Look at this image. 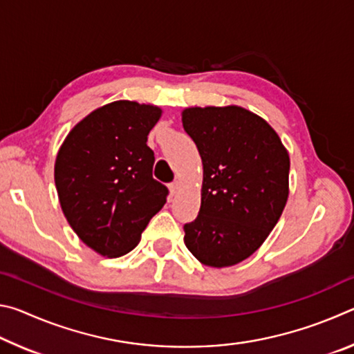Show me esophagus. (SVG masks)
Segmentation results:
<instances>
[{"label": "esophagus", "instance_id": "1", "mask_svg": "<svg viewBox=\"0 0 354 354\" xmlns=\"http://www.w3.org/2000/svg\"><path fill=\"white\" fill-rule=\"evenodd\" d=\"M179 187H181V184H179V181H175V183H171V184L169 185L171 196H175V195L178 194V192H179Z\"/></svg>", "mask_w": 354, "mask_h": 354}]
</instances>
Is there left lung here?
I'll return each mask as SVG.
<instances>
[{"label":"left lung","mask_w":354,"mask_h":354,"mask_svg":"<svg viewBox=\"0 0 354 354\" xmlns=\"http://www.w3.org/2000/svg\"><path fill=\"white\" fill-rule=\"evenodd\" d=\"M181 115L203 162L200 212L184 225V243L207 267L236 266L284 211L289 153L266 120L241 106L185 107Z\"/></svg>","instance_id":"8db88e82"}]
</instances>
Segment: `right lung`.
<instances>
[{"mask_svg": "<svg viewBox=\"0 0 354 354\" xmlns=\"http://www.w3.org/2000/svg\"><path fill=\"white\" fill-rule=\"evenodd\" d=\"M162 109L118 100L84 117L65 137L55 164L59 203L88 248L106 257L129 253L164 207L169 190L153 178L149 131Z\"/></svg>", "mask_w": 354, "mask_h": 354, "instance_id": "right-lung-1", "label": "right lung"}]
</instances>
